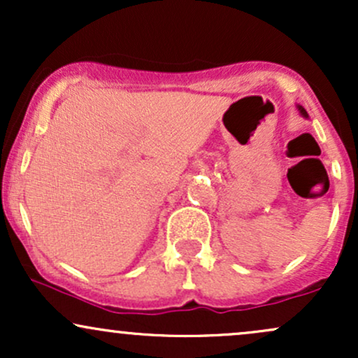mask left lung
<instances>
[{"label": "left lung", "mask_w": 358, "mask_h": 358, "mask_svg": "<svg viewBox=\"0 0 358 358\" xmlns=\"http://www.w3.org/2000/svg\"><path fill=\"white\" fill-rule=\"evenodd\" d=\"M298 109H299V113H301V114H303V116H305V117L308 116V114H306V110H305V109H303V108H301V106H298Z\"/></svg>", "instance_id": "obj_1"}]
</instances>
